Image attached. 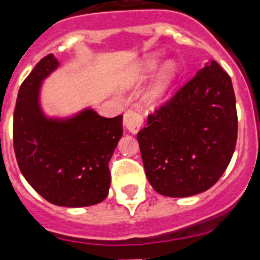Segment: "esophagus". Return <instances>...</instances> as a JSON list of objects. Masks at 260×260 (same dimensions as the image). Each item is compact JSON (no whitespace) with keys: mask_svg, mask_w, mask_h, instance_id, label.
<instances>
[{"mask_svg":"<svg viewBox=\"0 0 260 260\" xmlns=\"http://www.w3.org/2000/svg\"><path fill=\"white\" fill-rule=\"evenodd\" d=\"M143 125V116L136 110H128L124 114V126L129 134H138Z\"/></svg>","mask_w":260,"mask_h":260,"instance_id":"34e87169","label":"esophagus"}]
</instances>
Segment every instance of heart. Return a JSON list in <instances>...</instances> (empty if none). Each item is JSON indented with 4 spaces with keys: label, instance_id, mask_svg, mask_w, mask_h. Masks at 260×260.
Here are the masks:
<instances>
[{
    "label": "heart",
    "instance_id": "obj_1",
    "mask_svg": "<svg viewBox=\"0 0 260 260\" xmlns=\"http://www.w3.org/2000/svg\"><path fill=\"white\" fill-rule=\"evenodd\" d=\"M160 71H158L157 69ZM154 80L147 90V99L151 105H161L169 98L172 88L178 77V64L174 59H168L161 67V58L156 54H147L139 61L138 64L124 75L121 80L122 87L139 86L154 76Z\"/></svg>",
    "mask_w": 260,
    "mask_h": 260
}]
</instances>
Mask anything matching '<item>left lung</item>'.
Returning <instances> with one entry per match:
<instances>
[{"instance_id": "1", "label": "left lung", "mask_w": 260, "mask_h": 260, "mask_svg": "<svg viewBox=\"0 0 260 260\" xmlns=\"http://www.w3.org/2000/svg\"><path fill=\"white\" fill-rule=\"evenodd\" d=\"M237 140L232 80L210 59L138 132L151 187L170 198L207 191L229 165Z\"/></svg>"}]
</instances>
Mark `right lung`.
<instances>
[{
    "instance_id": "1",
    "label": "right lung",
    "mask_w": 260,
    "mask_h": 260,
    "mask_svg": "<svg viewBox=\"0 0 260 260\" xmlns=\"http://www.w3.org/2000/svg\"><path fill=\"white\" fill-rule=\"evenodd\" d=\"M58 67V59L47 55L20 87L13 116L16 159L47 202L62 207L98 205L109 193V161L122 136V116L106 118L92 108L49 116L42 108V86Z\"/></svg>"
}]
</instances>
